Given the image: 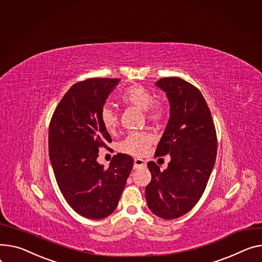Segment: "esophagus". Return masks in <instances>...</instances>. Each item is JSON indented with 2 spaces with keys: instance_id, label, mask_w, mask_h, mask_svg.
I'll use <instances>...</instances> for the list:
<instances>
[{
  "instance_id": "34e87169",
  "label": "esophagus",
  "mask_w": 262,
  "mask_h": 262,
  "mask_svg": "<svg viewBox=\"0 0 262 262\" xmlns=\"http://www.w3.org/2000/svg\"><path fill=\"white\" fill-rule=\"evenodd\" d=\"M146 165V162L143 160V159H140V158H136L134 160V168L137 169V168H140V167H144Z\"/></svg>"
}]
</instances>
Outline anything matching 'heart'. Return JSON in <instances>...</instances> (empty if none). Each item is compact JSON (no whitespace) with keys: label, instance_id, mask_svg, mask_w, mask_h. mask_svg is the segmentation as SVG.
<instances>
[{"label":"heart","instance_id":"heart-1","mask_svg":"<svg viewBox=\"0 0 262 262\" xmlns=\"http://www.w3.org/2000/svg\"><path fill=\"white\" fill-rule=\"evenodd\" d=\"M154 95L140 85L130 86L121 95V101L126 105H132L143 111L146 117L154 122L163 118L164 111L161 104L154 102ZM102 125L108 133H114L118 126V116L111 106H104L100 114ZM154 141V137L148 133H132L119 145L121 151L133 156L144 155Z\"/></svg>","mask_w":262,"mask_h":262}]
</instances>
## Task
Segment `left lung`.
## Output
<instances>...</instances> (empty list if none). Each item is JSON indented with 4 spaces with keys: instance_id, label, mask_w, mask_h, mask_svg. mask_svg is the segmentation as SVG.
<instances>
[{
    "instance_id": "obj_1",
    "label": "left lung",
    "mask_w": 262,
    "mask_h": 262,
    "mask_svg": "<svg viewBox=\"0 0 262 262\" xmlns=\"http://www.w3.org/2000/svg\"><path fill=\"white\" fill-rule=\"evenodd\" d=\"M166 94L169 119L156 149V156L169 155L163 171L147 163L151 181L145 197L152 214L176 219L193 208L201 198L215 165L217 137L207 104L194 85L177 78H163L155 84Z\"/></svg>"
}]
</instances>
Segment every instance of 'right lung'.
<instances>
[{"instance_id": "1", "label": "right lung", "mask_w": 262, "mask_h": 262, "mask_svg": "<svg viewBox=\"0 0 262 262\" xmlns=\"http://www.w3.org/2000/svg\"><path fill=\"white\" fill-rule=\"evenodd\" d=\"M119 82L94 78L76 83L49 125V159L59 188L68 204L89 219H103L116 210L134 164L126 154L114 156L106 169L97 161L99 148L112 141L100 114Z\"/></svg>"}]
</instances>
